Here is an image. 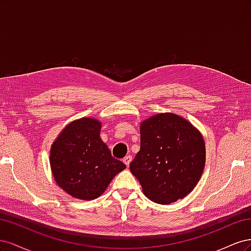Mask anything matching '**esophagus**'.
Returning <instances> with one entry per match:
<instances>
[{
  "mask_svg": "<svg viewBox=\"0 0 251 251\" xmlns=\"http://www.w3.org/2000/svg\"><path fill=\"white\" fill-rule=\"evenodd\" d=\"M131 161H132V156H126L125 158H124V162H125V164L126 165V166H128L130 165V163H131Z\"/></svg>",
  "mask_w": 251,
  "mask_h": 251,
  "instance_id": "esophagus-1",
  "label": "esophagus"
}]
</instances>
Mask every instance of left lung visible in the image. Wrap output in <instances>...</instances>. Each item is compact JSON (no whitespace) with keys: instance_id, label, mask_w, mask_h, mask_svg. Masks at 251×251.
I'll return each instance as SVG.
<instances>
[{"instance_id":"left-lung-1","label":"left lung","mask_w":251,"mask_h":251,"mask_svg":"<svg viewBox=\"0 0 251 251\" xmlns=\"http://www.w3.org/2000/svg\"><path fill=\"white\" fill-rule=\"evenodd\" d=\"M201 133L183 117L160 113L140 125V151L130 164L142 192L158 204L184 198L198 183L205 165Z\"/></svg>"}]
</instances>
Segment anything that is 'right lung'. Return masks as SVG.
I'll list each match as a JSON object with an SVG mask.
<instances>
[{
  "instance_id": "right-lung-1",
  "label": "right lung",
  "mask_w": 251,
  "mask_h": 251,
  "mask_svg": "<svg viewBox=\"0 0 251 251\" xmlns=\"http://www.w3.org/2000/svg\"><path fill=\"white\" fill-rule=\"evenodd\" d=\"M101 124L83 117L68 125L53 142L50 165L59 187L74 198L93 200L126 164L114 158L100 138Z\"/></svg>"
}]
</instances>
